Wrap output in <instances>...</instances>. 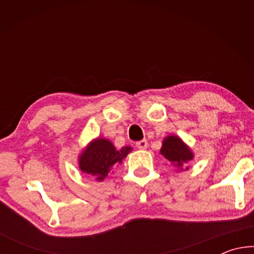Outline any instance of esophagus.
Wrapping results in <instances>:
<instances>
[{
  "label": "esophagus",
  "mask_w": 254,
  "mask_h": 254,
  "mask_svg": "<svg viewBox=\"0 0 254 254\" xmlns=\"http://www.w3.org/2000/svg\"><path fill=\"white\" fill-rule=\"evenodd\" d=\"M136 147L139 148V149H141V150L147 149V147H148V142H147V140H141V141H137V142H136Z\"/></svg>",
  "instance_id": "1"
}]
</instances>
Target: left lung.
<instances>
[{
	"instance_id": "obj_1",
	"label": "left lung",
	"mask_w": 254,
	"mask_h": 254,
	"mask_svg": "<svg viewBox=\"0 0 254 254\" xmlns=\"http://www.w3.org/2000/svg\"><path fill=\"white\" fill-rule=\"evenodd\" d=\"M160 154L179 171H183L184 166L194 159L191 149L184 142L182 137L175 134L167 135L162 140ZM185 169L188 170V167H185Z\"/></svg>"
}]
</instances>
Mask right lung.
Returning <instances> with one entry per match:
<instances>
[{
  "label": "right lung",
  "mask_w": 254,
  "mask_h": 254,
  "mask_svg": "<svg viewBox=\"0 0 254 254\" xmlns=\"http://www.w3.org/2000/svg\"><path fill=\"white\" fill-rule=\"evenodd\" d=\"M132 150L128 145L117 149L109 139L96 137L79 153V170L83 174L94 177L97 182H103L113 167L122 163L123 159L127 158Z\"/></svg>",
  "instance_id": "obj_1"
}]
</instances>
